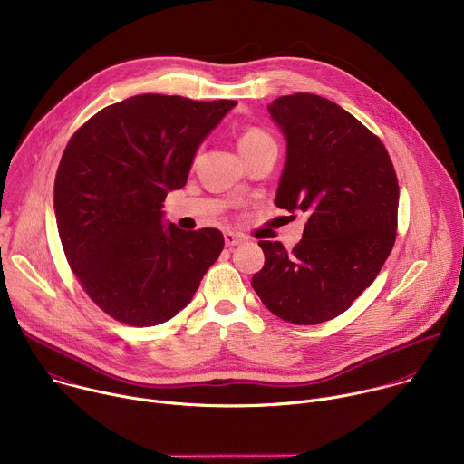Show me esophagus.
Segmentation results:
<instances>
[{"label": "esophagus", "instance_id": "esophagus-1", "mask_svg": "<svg viewBox=\"0 0 464 464\" xmlns=\"http://www.w3.org/2000/svg\"><path fill=\"white\" fill-rule=\"evenodd\" d=\"M224 240H226V246L235 247V246H240L244 242V237H240V235L233 233V231H226L224 233Z\"/></svg>", "mask_w": 464, "mask_h": 464}]
</instances>
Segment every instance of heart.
I'll list each match as a JSON object with an SVG mask.
<instances>
[{
  "label": "heart",
  "instance_id": "b5f03b06",
  "mask_svg": "<svg viewBox=\"0 0 464 464\" xmlns=\"http://www.w3.org/2000/svg\"><path fill=\"white\" fill-rule=\"evenodd\" d=\"M266 143H272V138L268 134H264L262 130L258 128H247L246 131H242V136L238 138V152H247V150H253L260 145H266Z\"/></svg>",
  "mask_w": 464,
  "mask_h": 464
}]
</instances>
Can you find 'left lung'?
<instances>
[{
  "label": "left lung",
  "instance_id": "obj_1",
  "mask_svg": "<svg viewBox=\"0 0 464 464\" xmlns=\"http://www.w3.org/2000/svg\"><path fill=\"white\" fill-rule=\"evenodd\" d=\"M286 141L276 206L304 213L299 244L260 240L251 286L272 314L317 324L372 285L396 237L399 181L382 141L354 115L314 93L268 104Z\"/></svg>",
  "mask_w": 464,
  "mask_h": 464
}]
</instances>
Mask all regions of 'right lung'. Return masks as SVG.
I'll list each match as a JSON object with an SVG mask.
<instances>
[{"mask_svg":"<svg viewBox=\"0 0 464 464\" xmlns=\"http://www.w3.org/2000/svg\"><path fill=\"white\" fill-rule=\"evenodd\" d=\"M237 101L145 93L106 106L70 140L54 179V217L86 294L131 326L185 308L224 247L218 229L165 220L167 192Z\"/></svg>","mask_w":464,"mask_h":464,"instance_id":"obj_1","label":"right lung"}]
</instances>
